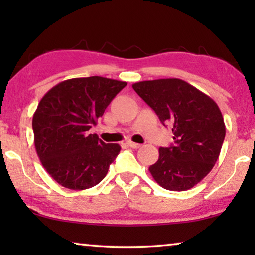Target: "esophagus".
I'll list each match as a JSON object with an SVG mask.
<instances>
[{"instance_id": "obj_1", "label": "esophagus", "mask_w": 255, "mask_h": 255, "mask_svg": "<svg viewBox=\"0 0 255 255\" xmlns=\"http://www.w3.org/2000/svg\"><path fill=\"white\" fill-rule=\"evenodd\" d=\"M128 146L129 147H131V148H135V149H137V148H139V147H141V145L140 144H137V143H133V141H128Z\"/></svg>"}]
</instances>
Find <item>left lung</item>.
<instances>
[{"instance_id":"obj_1","label":"left lung","mask_w":255,"mask_h":255,"mask_svg":"<svg viewBox=\"0 0 255 255\" xmlns=\"http://www.w3.org/2000/svg\"><path fill=\"white\" fill-rule=\"evenodd\" d=\"M132 88L164 126L172 125L174 135V145L158 149L157 162L148 169L150 174L171 191L195 187L213 170L225 138V124L217 103L180 79L141 81Z\"/></svg>"}]
</instances>
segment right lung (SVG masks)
I'll return each instance as SVG.
<instances>
[{
  "label": "right lung",
  "mask_w": 255,
  "mask_h": 255,
  "mask_svg": "<svg viewBox=\"0 0 255 255\" xmlns=\"http://www.w3.org/2000/svg\"><path fill=\"white\" fill-rule=\"evenodd\" d=\"M127 85L102 76L76 77L51 88L32 118L34 147L42 166L58 184L85 190L101 182L120 152L90 128Z\"/></svg>",
  "instance_id": "1"
}]
</instances>
